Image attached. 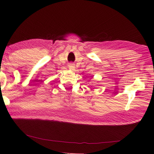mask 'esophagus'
<instances>
[{
	"mask_svg": "<svg viewBox=\"0 0 154 154\" xmlns=\"http://www.w3.org/2000/svg\"><path fill=\"white\" fill-rule=\"evenodd\" d=\"M69 67H70L71 69H74V65L72 63H69Z\"/></svg>",
	"mask_w": 154,
	"mask_h": 154,
	"instance_id": "1",
	"label": "esophagus"
}]
</instances>
